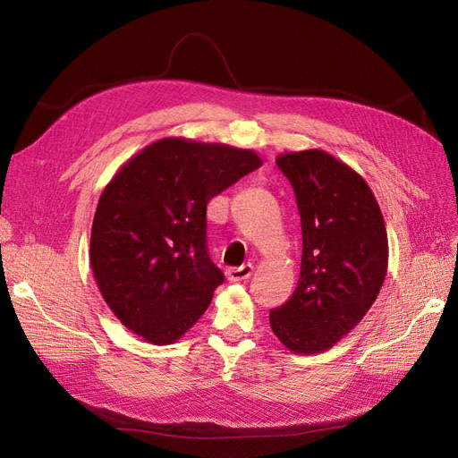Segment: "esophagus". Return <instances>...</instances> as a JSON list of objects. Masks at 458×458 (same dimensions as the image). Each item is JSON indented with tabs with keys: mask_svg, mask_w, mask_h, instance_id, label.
<instances>
[{
	"mask_svg": "<svg viewBox=\"0 0 458 458\" xmlns=\"http://www.w3.org/2000/svg\"><path fill=\"white\" fill-rule=\"evenodd\" d=\"M252 271H254V267L250 266V263H246V266H242V267H231V269H227L225 276H227V281L237 283V281L248 279V276L252 275Z\"/></svg>",
	"mask_w": 458,
	"mask_h": 458,
	"instance_id": "esophagus-1",
	"label": "esophagus"
}]
</instances>
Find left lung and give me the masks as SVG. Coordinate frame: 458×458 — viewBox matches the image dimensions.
Instances as JSON below:
<instances>
[{
  "mask_svg": "<svg viewBox=\"0 0 458 458\" xmlns=\"http://www.w3.org/2000/svg\"><path fill=\"white\" fill-rule=\"evenodd\" d=\"M301 217V267L293 298L269 311L288 352L330 350L361 323L387 271V233L377 197L348 164L321 148L283 152Z\"/></svg>",
  "mask_w": 458,
  "mask_h": 458,
  "instance_id": "obj_1",
  "label": "left lung"
}]
</instances>
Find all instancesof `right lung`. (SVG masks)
Masks as SVG:
<instances>
[{
	"label": "right lung",
	"instance_id": "1",
	"mask_svg": "<svg viewBox=\"0 0 458 458\" xmlns=\"http://www.w3.org/2000/svg\"><path fill=\"white\" fill-rule=\"evenodd\" d=\"M261 164L252 148L164 137L120 165L97 204L89 261L123 327L165 345L199 321L224 283L206 250V204Z\"/></svg>",
	"mask_w": 458,
	"mask_h": 458
}]
</instances>
